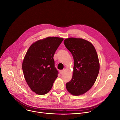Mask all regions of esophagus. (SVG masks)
<instances>
[{"label":"esophagus","mask_w":120,"mask_h":120,"mask_svg":"<svg viewBox=\"0 0 120 120\" xmlns=\"http://www.w3.org/2000/svg\"><path fill=\"white\" fill-rule=\"evenodd\" d=\"M64 70H60V71H59V72H60V73L61 74H63V73H64Z\"/></svg>","instance_id":"esophagus-1"}]
</instances>
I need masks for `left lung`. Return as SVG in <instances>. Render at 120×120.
<instances>
[{"mask_svg":"<svg viewBox=\"0 0 120 120\" xmlns=\"http://www.w3.org/2000/svg\"><path fill=\"white\" fill-rule=\"evenodd\" d=\"M74 60L73 76L66 84L68 92L78 96L88 91L93 86L100 69L96 51L93 45L82 38H70L64 42Z\"/></svg>","mask_w":120,"mask_h":120,"instance_id":"left-lung-1","label":"left lung"}]
</instances>
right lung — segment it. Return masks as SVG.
<instances>
[{
    "mask_svg": "<svg viewBox=\"0 0 120 120\" xmlns=\"http://www.w3.org/2000/svg\"><path fill=\"white\" fill-rule=\"evenodd\" d=\"M64 38L47 37L33 43L22 63L25 79L31 90L39 95L48 93L57 77L54 56Z\"/></svg>",
    "mask_w": 120,
    "mask_h": 120,
    "instance_id": "1",
    "label": "right lung"
}]
</instances>
